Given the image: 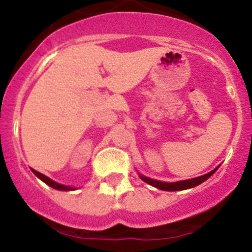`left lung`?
Wrapping results in <instances>:
<instances>
[{"label":"left lung","instance_id":"8db88e82","mask_svg":"<svg viewBox=\"0 0 252 252\" xmlns=\"http://www.w3.org/2000/svg\"><path fill=\"white\" fill-rule=\"evenodd\" d=\"M216 170H217V169H215V170H212V171H209L208 174H204V175H202V177L193 178V179H188V180H182V182H175V183H165V182H159V180L150 179V178L142 177V175H140V178H141L144 182H146V183L150 184V186L155 187V188L161 189V190H169V192H175V190H183V189L193 188V187L198 186V184L203 183L204 180L208 179V178L211 177V175H212Z\"/></svg>","mask_w":252,"mask_h":252}]
</instances>
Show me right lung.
I'll return each instance as SVG.
<instances>
[{"label": "right lung", "instance_id": "add662e5", "mask_svg": "<svg viewBox=\"0 0 252 252\" xmlns=\"http://www.w3.org/2000/svg\"><path fill=\"white\" fill-rule=\"evenodd\" d=\"M32 171H34V174L36 175L37 178H40V179L43 180L44 183H46V184H48V186H50L51 188L59 189V190H72V189H73V188H70V187H65V186H62V184H58L57 182L49 179L48 177H45V175L41 174V173H39V171L34 170V169H32Z\"/></svg>", "mask_w": 252, "mask_h": 252}]
</instances>
